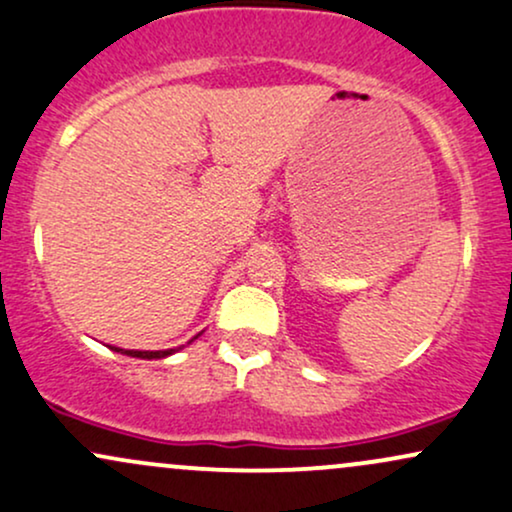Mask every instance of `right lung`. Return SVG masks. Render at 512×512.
Masks as SVG:
<instances>
[{"label":"right lung","instance_id":"obj_1","mask_svg":"<svg viewBox=\"0 0 512 512\" xmlns=\"http://www.w3.org/2000/svg\"><path fill=\"white\" fill-rule=\"evenodd\" d=\"M114 352H122L114 347ZM174 350H165V352H136V350H124V354H129V357H141V359H160V357H167V354H172Z\"/></svg>","mask_w":512,"mask_h":512}]
</instances>
